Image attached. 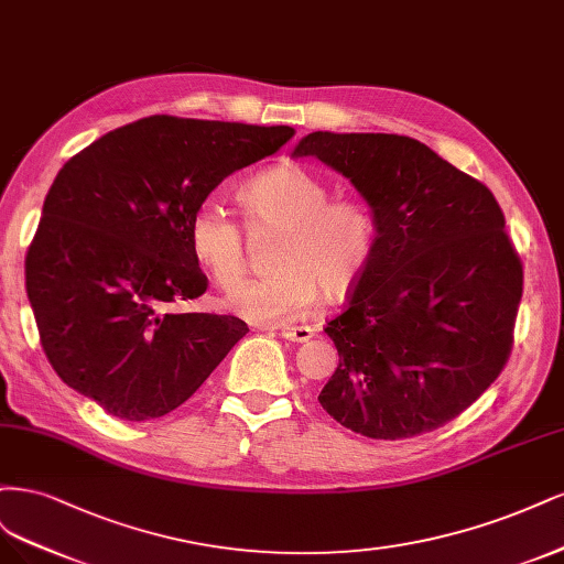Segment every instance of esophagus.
Wrapping results in <instances>:
<instances>
[{
	"label": "esophagus",
	"mask_w": 564,
	"mask_h": 564,
	"mask_svg": "<svg viewBox=\"0 0 564 564\" xmlns=\"http://www.w3.org/2000/svg\"><path fill=\"white\" fill-rule=\"evenodd\" d=\"M281 337L290 341H308L314 337V330L308 325H281Z\"/></svg>",
	"instance_id": "34e87169"
}]
</instances>
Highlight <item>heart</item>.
Returning a JSON list of instances; mask_svg holds the SVG:
<instances>
[{
	"label": "heart",
	"mask_w": 564,
	"mask_h": 564,
	"mask_svg": "<svg viewBox=\"0 0 564 564\" xmlns=\"http://www.w3.org/2000/svg\"><path fill=\"white\" fill-rule=\"evenodd\" d=\"M252 231L281 229L274 267L236 288L248 269L246 234L220 204L204 202L189 217V248L213 281L234 290L229 306L252 323H283L312 306L321 290L341 297L366 274L379 239L372 206L360 196H333L325 180L297 161H281L248 177L236 192Z\"/></svg>",
	"instance_id": "obj_1"
}]
</instances>
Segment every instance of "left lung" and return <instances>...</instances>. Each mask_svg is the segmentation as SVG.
Returning <instances> with one entry per match:
<instances>
[{"instance_id":"8db88e82","label":"left lung","mask_w":564,"mask_h":564,"mask_svg":"<svg viewBox=\"0 0 564 564\" xmlns=\"http://www.w3.org/2000/svg\"><path fill=\"white\" fill-rule=\"evenodd\" d=\"M293 156L347 175L379 223L349 306L325 325L339 366L323 410L377 441L445 426L513 349L522 262L495 194L405 135L316 131Z\"/></svg>"}]
</instances>
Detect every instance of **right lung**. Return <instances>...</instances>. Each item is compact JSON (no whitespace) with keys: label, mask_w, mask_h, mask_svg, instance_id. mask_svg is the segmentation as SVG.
<instances>
[{"label":"right lung","mask_w":564,"mask_h":564,"mask_svg":"<svg viewBox=\"0 0 564 564\" xmlns=\"http://www.w3.org/2000/svg\"><path fill=\"white\" fill-rule=\"evenodd\" d=\"M290 126L144 117L72 156L25 256L42 349L67 387L123 422L183 405L246 333L185 312L208 279L189 217L234 171L279 152Z\"/></svg>","instance_id":"obj_1"}]
</instances>
